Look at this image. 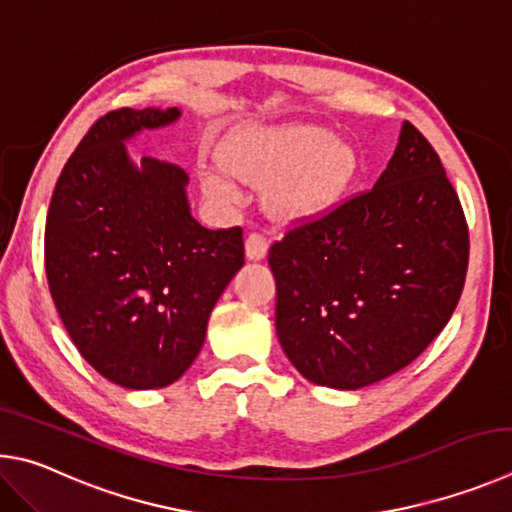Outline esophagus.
<instances>
[{
    "instance_id": "esophagus-1",
    "label": "esophagus",
    "mask_w": 512,
    "mask_h": 512,
    "mask_svg": "<svg viewBox=\"0 0 512 512\" xmlns=\"http://www.w3.org/2000/svg\"><path fill=\"white\" fill-rule=\"evenodd\" d=\"M245 254L249 261H261L267 254V238L261 233H249L245 240Z\"/></svg>"
}]
</instances>
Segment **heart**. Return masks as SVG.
<instances>
[{"mask_svg":"<svg viewBox=\"0 0 512 512\" xmlns=\"http://www.w3.org/2000/svg\"><path fill=\"white\" fill-rule=\"evenodd\" d=\"M222 164L247 184H276L270 204L283 220L308 222L335 211L351 191L362 161L353 143L321 125L294 123L247 128L222 148ZM204 191L229 200L233 188L215 173L202 175Z\"/></svg>","mask_w":512,"mask_h":512,"instance_id":"obj_1","label":"heart"}]
</instances>
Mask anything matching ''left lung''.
Listing matches in <instances>:
<instances>
[{
  "label": "left lung",
  "instance_id": "left-lung-1",
  "mask_svg": "<svg viewBox=\"0 0 512 512\" xmlns=\"http://www.w3.org/2000/svg\"><path fill=\"white\" fill-rule=\"evenodd\" d=\"M470 238L459 195L409 121L371 191L270 249L276 335L303 378L355 391L405 369L461 299Z\"/></svg>",
  "mask_w": 512,
  "mask_h": 512
}]
</instances>
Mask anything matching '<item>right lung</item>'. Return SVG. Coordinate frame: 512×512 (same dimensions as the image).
Listing matches in <instances>:
<instances>
[{
  "instance_id": "right-lung-1",
  "label": "right lung",
  "mask_w": 512,
  "mask_h": 512,
  "mask_svg": "<svg viewBox=\"0 0 512 512\" xmlns=\"http://www.w3.org/2000/svg\"><path fill=\"white\" fill-rule=\"evenodd\" d=\"M177 107L98 119L53 188L44 267L71 342L125 389H161L200 353L211 310L245 265L242 229L202 227L188 175L125 148L141 130L175 123Z\"/></svg>"
}]
</instances>
